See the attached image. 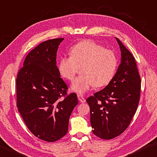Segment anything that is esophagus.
Returning a JSON list of instances; mask_svg holds the SVG:
<instances>
[{
  "instance_id": "1",
  "label": "esophagus",
  "mask_w": 157,
  "mask_h": 157,
  "mask_svg": "<svg viewBox=\"0 0 157 157\" xmlns=\"http://www.w3.org/2000/svg\"><path fill=\"white\" fill-rule=\"evenodd\" d=\"M78 98L79 101H80L81 103H85L86 102V99H84V96H83V95L78 94Z\"/></svg>"
}]
</instances>
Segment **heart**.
<instances>
[{"label":"heart","mask_w":157,"mask_h":157,"mask_svg":"<svg viewBox=\"0 0 157 157\" xmlns=\"http://www.w3.org/2000/svg\"><path fill=\"white\" fill-rule=\"evenodd\" d=\"M70 56H63L58 63L60 75L67 80L74 78L79 67L80 75L72 82L71 90L83 94L94 86L102 87L112 80L118 67L114 52L97 43L86 40L71 48Z\"/></svg>","instance_id":"obj_1"}]
</instances>
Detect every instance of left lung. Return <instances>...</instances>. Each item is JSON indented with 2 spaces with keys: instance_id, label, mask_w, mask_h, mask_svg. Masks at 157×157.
Listing matches in <instances>:
<instances>
[{
  "instance_id": "obj_1",
  "label": "left lung",
  "mask_w": 157,
  "mask_h": 157,
  "mask_svg": "<svg viewBox=\"0 0 157 157\" xmlns=\"http://www.w3.org/2000/svg\"><path fill=\"white\" fill-rule=\"evenodd\" d=\"M121 62L112 80L105 88L88 97L90 124L95 136L113 139L127 129L139 104L141 78L135 58L116 37Z\"/></svg>"
}]
</instances>
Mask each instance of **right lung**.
<instances>
[{
  "label": "right lung",
  "instance_id": "right-lung-1",
  "mask_svg": "<svg viewBox=\"0 0 157 157\" xmlns=\"http://www.w3.org/2000/svg\"><path fill=\"white\" fill-rule=\"evenodd\" d=\"M64 38L42 42L27 55L16 79L17 107L30 132L48 142L67 134L78 101L67 95L56 66V52ZM62 96H64L63 98Z\"/></svg>",
  "mask_w": 157,
  "mask_h": 157
}]
</instances>
